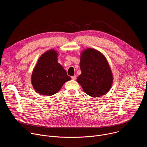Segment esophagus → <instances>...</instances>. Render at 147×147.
I'll list each match as a JSON object with an SVG mask.
<instances>
[{
    "instance_id": "obj_1",
    "label": "esophagus",
    "mask_w": 147,
    "mask_h": 147,
    "mask_svg": "<svg viewBox=\"0 0 147 147\" xmlns=\"http://www.w3.org/2000/svg\"><path fill=\"white\" fill-rule=\"evenodd\" d=\"M71 78H72L73 80H75L76 79L77 76H71Z\"/></svg>"
}]
</instances>
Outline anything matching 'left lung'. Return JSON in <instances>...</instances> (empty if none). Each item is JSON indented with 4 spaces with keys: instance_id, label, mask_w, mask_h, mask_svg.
Returning <instances> with one entry per match:
<instances>
[{
    "instance_id": "8db88e82",
    "label": "left lung",
    "mask_w": 147,
    "mask_h": 147,
    "mask_svg": "<svg viewBox=\"0 0 147 147\" xmlns=\"http://www.w3.org/2000/svg\"><path fill=\"white\" fill-rule=\"evenodd\" d=\"M80 67L81 74L77 81L87 95L95 98L108 92L113 77L107 59L101 52L92 48L84 50L80 56Z\"/></svg>"
}]
</instances>
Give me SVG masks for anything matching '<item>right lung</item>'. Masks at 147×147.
<instances>
[{"instance_id":"1","label":"right lung","mask_w":147,"mask_h":147,"mask_svg":"<svg viewBox=\"0 0 147 147\" xmlns=\"http://www.w3.org/2000/svg\"><path fill=\"white\" fill-rule=\"evenodd\" d=\"M58 53L50 49L38 59L31 76V84L36 92L51 96L57 93L66 81L71 80L66 70L57 62Z\"/></svg>"}]
</instances>
